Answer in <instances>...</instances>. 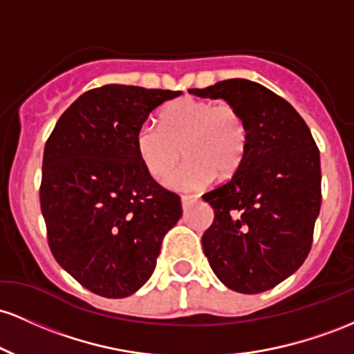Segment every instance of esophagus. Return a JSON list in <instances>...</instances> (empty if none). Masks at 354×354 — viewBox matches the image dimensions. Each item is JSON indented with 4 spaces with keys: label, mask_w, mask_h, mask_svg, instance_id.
Masks as SVG:
<instances>
[{
    "label": "esophagus",
    "mask_w": 354,
    "mask_h": 354,
    "mask_svg": "<svg viewBox=\"0 0 354 354\" xmlns=\"http://www.w3.org/2000/svg\"><path fill=\"white\" fill-rule=\"evenodd\" d=\"M196 196H182L180 197V202H182V209L187 210L190 205H192V202H196Z\"/></svg>",
    "instance_id": "1"
}]
</instances>
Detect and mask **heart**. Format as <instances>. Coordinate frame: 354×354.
Instances as JSON below:
<instances>
[{
  "mask_svg": "<svg viewBox=\"0 0 354 354\" xmlns=\"http://www.w3.org/2000/svg\"><path fill=\"white\" fill-rule=\"evenodd\" d=\"M248 142L249 125L239 106L184 97L162 110L160 125L145 122L138 129L137 152L158 182L167 180L184 153L188 160L167 184L176 190H194L209 185L216 176H232Z\"/></svg>",
  "mask_w": 354,
  "mask_h": 354,
  "instance_id": "heart-1",
  "label": "heart"
}]
</instances>
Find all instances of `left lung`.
<instances>
[{"instance_id":"obj_1","label":"left lung","mask_w":354,"mask_h":354,"mask_svg":"<svg viewBox=\"0 0 354 354\" xmlns=\"http://www.w3.org/2000/svg\"><path fill=\"white\" fill-rule=\"evenodd\" d=\"M189 91L234 103L249 125L239 169L202 196L214 209L202 236L204 254L232 291H268L311 251L321 209L319 150L291 103L259 83L230 78Z\"/></svg>"}]
</instances>
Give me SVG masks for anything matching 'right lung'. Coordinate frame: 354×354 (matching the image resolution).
I'll return each mask as SVG.
<instances>
[{
  "label": "right lung",
  "instance_id": "1",
  "mask_svg": "<svg viewBox=\"0 0 354 354\" xmlns=\"http://www.w3.org/2000/svg\"><path fill=\"white\" fill-rule=\"evenodd\" d=\"M182 91L103 85L59 117L43 153L39 205L57 263L83 288L127 297L152 276L162 239L182 216L137 152L149 115Z\"/></svg>",
  "mask_w": 354,
  "mask_h": 354
}]
</instances>
